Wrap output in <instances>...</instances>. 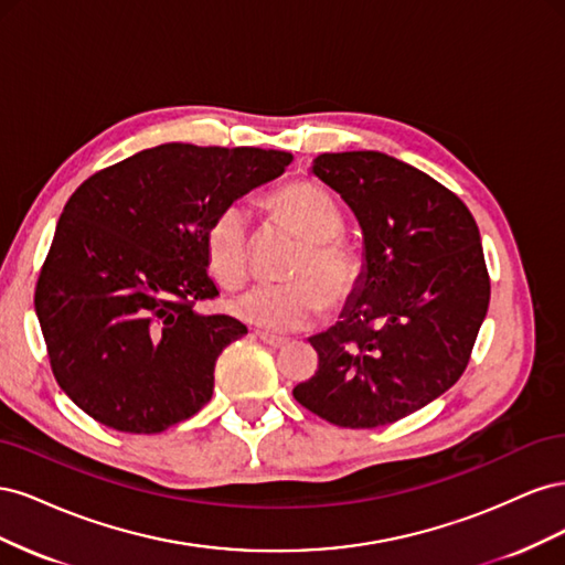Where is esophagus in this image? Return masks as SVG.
Here are the masks:
<instances>
[{
    "instance_id": "esophagus-1",
    "label": "esophagus",
    "mask_w": 565,
    "mask_h": 565,
    "mask_svg": "<svg viewBox=\"0 0 565 565\" xmlns=\"http://www.w3.org/2000/svg\"><path fill=\"white\" fill-rule=\"evenodd\" d=\"M256 337H259L266 347H270V349H280V347H285L287 344V339H282V337H276V334H268V332H262V330H256L254 332Z\"/></svg>"
}]
</instances>
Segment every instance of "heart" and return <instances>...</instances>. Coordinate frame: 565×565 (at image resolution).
<instances>
[{
  "mask_svg": "<svg viewBox=\"0 0 565 565\" xmlns=\"http://www.w3.org/2000/svg\"><path fill=\"white\" fill-rule=\"evenodd\" d=\"M266 207L303 245L292 276L282 285H256L233 299L231 309L268 332H295L311 324L322 303L337 311L349 303L363 282V254L341 237L344 216L337 200L316 181H289L266 198ZM204 256L212 278L226 289L241 287L249 273L247 216L237 207L218 210L204 231Z\"/></svg>",
  "mask_w": 565,
  "mask_h": 565,
  "instance_id": "1",
  "label": "heart"
}]
</instances>
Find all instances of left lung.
I'll use <instances>...</instances> for the list:
<instances>
[{
	"label": "left lung",
	"instance_id": "left-lung-1",
	"mask_svg": "<svg viewBox=\"0 0 565 565\" xmlns=\"http://www.w3.org/2000/svg\"><path fill=\"white\" fill-rule=\"evenodd\" d=\"M313 174L361 221L365 276L344 320L311 339L318 370L292 393L341 429H374L467 370L490 301L481 235L452 191L384 152H322Z\"/></svg>",
	"mask_w": 565,
	"mask_h": 565
}]
</instances>
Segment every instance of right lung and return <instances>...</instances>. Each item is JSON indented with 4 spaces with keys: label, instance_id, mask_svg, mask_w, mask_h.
Instances as JSON below:
<instances>
[{
    "label": "right lung",
    "instance_id": "obj_1",
    "mask_svg": "<svg viewBox=\"0 0 565 565\" xmlns=\"http://www.w3.org/2000/svg\"><path fill=\"white\" fill-rule=\"evenodd\" d=\"M282 150L162 143L92 174L65 202L35 287L58 386L92 419L160 434L210 403L214 365L247 328L193 306L212 216L276 179Z\"/></svg>",
    "mask_w": 565,
    "mask_h": 565
}]
</instances>
